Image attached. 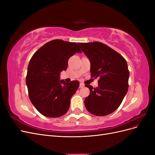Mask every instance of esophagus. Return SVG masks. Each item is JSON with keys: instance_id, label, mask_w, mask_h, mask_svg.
I'll return each mask as SVG.
<instances>
[{"instance_id": "obj_1", "label": "esophagus", "mask_w": 155, "mask_h": 155, "mask_svg": "<svg viewBox=\"0 0 155 155\" xmlns=\"http://www.w3.org/2000/svg\"><path fill=\"white\" fill-rule=\"evenodd\" d=\"M84 84H83V83H80V85H79V88H83V87H84Z\"/></svg>"}]
</instances>
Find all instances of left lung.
I'll return each mask as SVG.
<instances>
[{
  "instance_id": "8db88e82",
  "label": "left lung",
  "mask_w": 155,
  "mask_h": 155,
  "mask_svg": "<svg viewBox=\"0 0 155 155\" xmlns=\"http://www.w3.org/2000/svg\"><path fill=\"white\" fill-rule=\"evenodd\" d=\"M78 45L90 60L91 77L99 78L97 87L85 85L90 90L85 99L86 109L97 116L110 114L119 107L128 91L129 71L126 60L100 42Z\"/></svg>"
}]
</instances>
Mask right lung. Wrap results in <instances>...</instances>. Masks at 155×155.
Listing matches in <instances>:
<instances>
[{"label": "right lung", "instance_id": "1", "mask_svg": "<svg viewBox=\"0 0 155 155\" xmlns=\"http://www.w3.org/2000/svg\"><path fill=\"white\" fill-rule=\"evenodd\" d=\"M81 53L76 43L55 39L48 42L33 55L28 67L26 83L31 104L41 114L58 118L67 112L70 99L79 86L59 80L69 58Z\"/></svg>", "mask_w": 155, "mask_h": 155}]
</instances>
